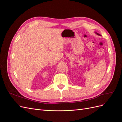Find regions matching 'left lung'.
<instances>
[{
  "mask_svg": "<svg viewBox=\"0 0 122 122\" xmlns=\"http://www.w3.org/2000/svg\"><path fill=\"white\" fill-rule=\"evenodd\" d=\"M97 35H100L99 34H97Z\"/></svg>",
  "mask_w": 122,
  "mask_h": 122,
  "instance_id": "8db88e82",
  "label": "left lung"
}]
</instances>
